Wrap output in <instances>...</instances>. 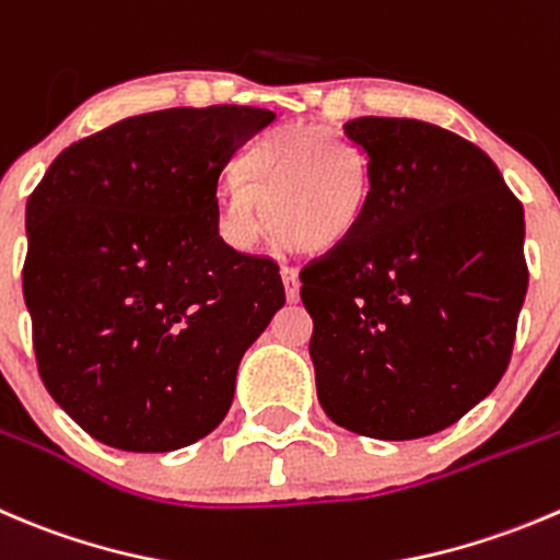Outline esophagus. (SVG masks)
<instances>
[{
  "instance_id": "1",
  "label": "esophagus",
  "mask_w": 560,
  "mask_h": 560,
  "mask_svg": "<svg viewBox=\"0 0 560 560\" xmlns=\"http://www.w3.org/2000/svg\"><path fill=\"white\" fill-rule=\"evenodd\" d=\"M281 281H284L287 301L295 303L298 298H301V281H298V270L290 268V265H284V268H281Z\"/></svg>"
}]
</instances>
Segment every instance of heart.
<instances>
[{
    "instance_id": "obj_1",
    "label": "heart",
    "mask_w": 560,
    "mask_h": 560,
    "mask_svg": "<svg viewBox=\"0 0 560 560\" xmlns=\"http://www.w3.org/2000/svg\"><path fill=\"white\" fill-rule=\"evenodd\" d=\"M372 199L366 155L325 125L292 122L265 133L243 159V180L219 197V232L248 252L262 235V208L273 235L301 254L345 243Z\"/></svg>"
}]
</instances>
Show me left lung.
<instances>
[{
	"instance_id": "obj_1",
	"label": "left lung",
	"mask_w": 560,
	"mask_h": 560,
	"mask_svg": "<svg viewBox=\"0 0 560 560\" xmlns=\"http://www.w3.org/2000/svg\"><path fill=\"white\" fill-rule=\"evenodd\" d=\"M345 136L372 166V199L355 232L301 270L319 405L377 441L435 435L512 361L523 205L490 155L446 128L358 117Z\"/></svg>"
}]
</instances>
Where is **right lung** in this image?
Segmentation results:
<instances>
[{
	"mask_svg": "<svg viewBox=\"0 0 560 560\" xmlns=\"http://www.w3.org/2000/svg\"><path fill=\"white\" fill-rule=\"evenodd\" d=\"M273 117L208 106L119 119L62 150L30 194L21 276L37 372L95 441L175 452L224 421L284 284L273 259L219 235V183Z\"/></svg>",
	"mask_w": 560,
	"mask_h": 560,
	"instance_id": "right-lung-1",
	"label": "right lung"
}]
</instances>
